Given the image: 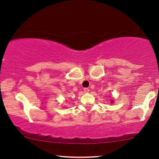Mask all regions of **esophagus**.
Wrapping results in <instances>:
<instances>
[{"label": "esophagus", "mask_w": 159, "mask_h": 159, "mask_svg": "<svg viewBox=\"0 0 159 159\" xmlns=\"http://www.w3.org/2000/svg\"><path fill=\"white\" fill-rule=\"evenodd\" d=\"M83 91H84V93H89V89L88 88H84V89H83Z\"/></svg>", "instance_id": "obj_1"}]
</instances>
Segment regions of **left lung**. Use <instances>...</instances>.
<instances>
[{
  "mask_svg": "<svg viewBox=\"0 0 159 159\" xmlns=\"http://www.w3.org/2000/svg\"><path fill=\"white\" fill-rule=\"evenodd\" d=\"M111 102H113V100H111Z\"/></svg>",
  "mask_w": 159,
  "mask_h": 159,
  "instance_id": "8db88e82",
  "label": "left lung"
}]
</instances>
